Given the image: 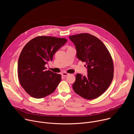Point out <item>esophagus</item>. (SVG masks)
<instances>
[{
	"instance_id": "1",
	"label": "esophagus",
	"mask_w": 134,
	"mask_h": 134,
	"mask_svg": "<svg viewBox=\"0 0 134 134\" xmlns=\"http://www.w3.org/2000/svg\"><path fill=\"white\" fill-rule=\"evenodd\" d=\"M62 75L63 76H64V77H66V76H67L69 75V74L67 73V72H64L62 73Z\"/></svg>"
}]
</instances>
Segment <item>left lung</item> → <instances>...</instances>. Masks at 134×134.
Wrapping results in <instances>:
<instances>
[{
    "label": "left lung",
    "instance_id": "obj_1",
    "mask_svg": "<svg viewBox=\"0 0 134 134\" xmlns=\"http://www.w3.org/2000/svg\"><path fill=\"white\" fill-rule=\"evenodd\" d=\"M69 39L75 46L77 58L85 62L87 68V76L81 74L76 75L72 88L84 99H96L105 92L113 77L111 54L100 40L88 33L71 35Z\"/></svg>",
    "mask_w": 134,
    "mask_h": 134
}]
</instances>
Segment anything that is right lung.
Masks as SVG:
<instances>
[{"mask_svg":"<svg viewBox=\"0 0 134 134\" xmlns=\"http://www.w3.org/2000/svg\"><path fill=\"white\" fill-rule=\"evenodd\" d=\"M67 41L65 38L39 36L24 47L18 61V77L31 97L43 98L56 89L61 81V75L47 70L45 65L52 60L54 54Z\"/></svg>","mask_w":134,"mask_h":134,"instance_id":"right-lung-1","label":"right lung"}]
</instances>
